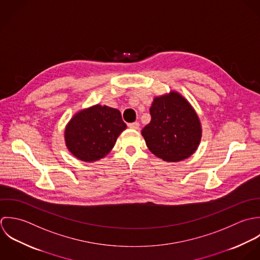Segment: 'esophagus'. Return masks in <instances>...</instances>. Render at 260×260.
Here are the masks:
<instances>
[{"label": "esophagus", "instance_id": "esophagus-1", "mask_svg": "<svg viewBox=\"0 0 260 260\" xmlns=\"http://www.w3.org/2000/svg\"><path fill=\"white\" fill-rule=\"evenodd\" d=\"M128 127L132 129H139L140 128V123L139 122H132L128 123Z\"/></svg>", "mask_w": 260, "mask_h": 260}]
</instances>
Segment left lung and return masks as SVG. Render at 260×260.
<instances>
[{"instance_id":"left-lung-1","label":"left lung","mask_w":260,"mask_h":260,"mask_svg":"<svg viewBox=\"0 0 260 260\" xmlns=\"http://www.w3.org/2000/svg\"><path fill=\"white\" fill-rule=\"evenodd\" d=\"M152 119L142 131L149 150L165 161L188 158L202 138L200 118L191 104L178 91L156 96L150 108Z\"/></svg>"}]
</instances>
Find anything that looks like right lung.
Here are the masks:
<instances>
[{
	"mask_svg": "<svg viewBox=\"0 0 260 260\" xmlns=\"http://www.w3.org/2000/svg\"><path fill=\"white\" fill-rule=\"evenodd\" d=\"M126 128L120 111L95 104L77 111L64 131L68 151L82 161L92 162L106 156Z\"/></svg>",
	"mask_w": 260,
	"mask_h": 260,
	"instance_id": "1",
	"label": "right lung"
}]
</instances>
